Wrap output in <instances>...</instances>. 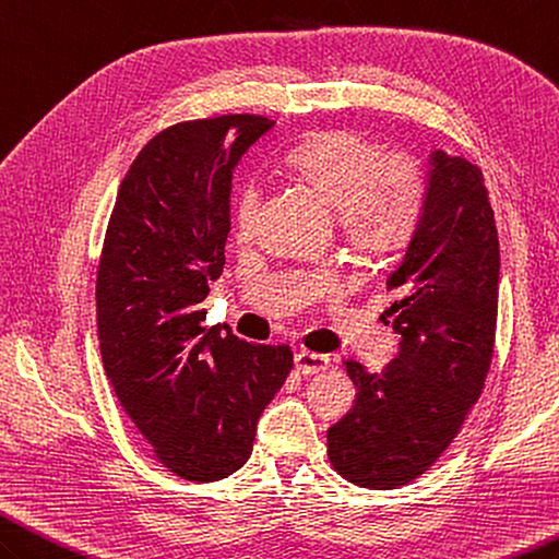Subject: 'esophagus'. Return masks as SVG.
<instances>
[{
    "label": "esophagus",
    "mask_w": 559,
    "mask_h": 559,
    "mask_svg": "<svg viewBox=\"0 0 559 559\" xmlns=\"http://www.w3.org/2000/svg\"><path fill=\"white\" fill-rule=\"evenodd\" d=\"M294 364L304 376H316V373H320V370L328 368L330 358L325 354H316V352H299L294 358Z\"/></svg>",
    "instance_id": "34e87169"
}]
</instances>
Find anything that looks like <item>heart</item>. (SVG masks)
Here are the masks:
<instances>
[{"instance_id":"heart-1","label":"heart","mask_w":559,"mask_h":559,"mask_svg":"<svg viewBox=\"0 0 559 559\" xmlns=\"http://www.w3.org/2000/svg\"><path fill=\"white\" fill-rule=\"evenodd\" d=\"M296 177L337 207L346 241L361 253H382L414 231L426 201V181L406 155H384L382 143L354 129L318 131L287 155ZM260 210L255 181H243L234 198V222L253 229Z\"/></svg>"}]
</instances>
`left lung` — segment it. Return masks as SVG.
I'll use <instances>...</instances> for the list:
<instances>
[{
    "instance_id": "left-lung-1",
    "label": "left lung",
    "mask_w": 559,
    "mask_h": 559,
    "mask_svg": "<svg viewBox=\"0 0 559 559\" xmlns=\"http://www.w3.org/2000/svg\"><path fill=\"white\" fill-rule=\"evenodd\" d=\"M500 243L483 171L432 151L426 201L402 263L388 277L400 354L356 384L349 414L328 430L330 464L354 486L392 490L438 462L483 392L498 328Z\"/></svg>"
}]
</instances>
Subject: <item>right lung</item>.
Returning a JSON list of instances; mask_svg holds the SVG:
<instances>
[{
  "label": "right lung",
  "instance_id": "obj_1",
  "mask_svg": "<svg viewBox=\"0 0 559 559\" xmlns=\"http://www.w3.org/2000/svg\"><path fill=\"white\" fill-rule=\"evenodd\" d=\"M272 127L225 115L159 131L109 215L95 284L103 366L157 462L183 480H222L248 462L258 418L294 368L289 344L203 325L225 267L231 169Z\"/></svg>",
  "mask_w": 559,
  "mask_h": 559
}]
</instances>
